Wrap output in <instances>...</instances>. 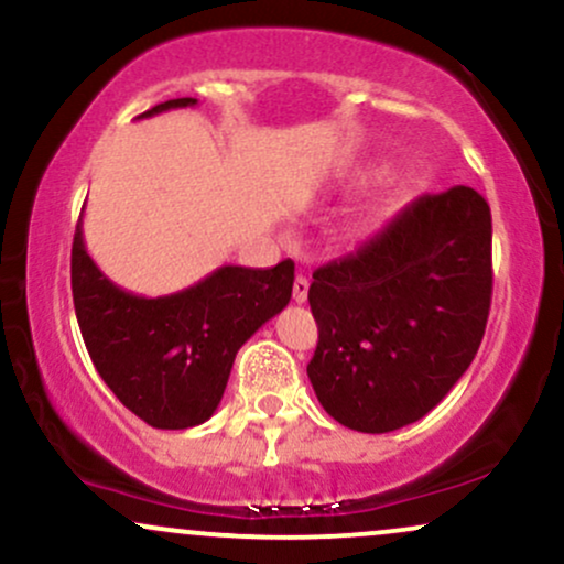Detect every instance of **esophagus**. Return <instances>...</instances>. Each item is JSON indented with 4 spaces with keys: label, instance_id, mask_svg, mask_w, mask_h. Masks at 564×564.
I'll use <instances>...</instances> for the list:
<instances>
[{
    "label": "esophagus",
    "instance_id": "1",
    "mask_svg": "<svg viewBox=\"0 0 564 564\" xmlns=\"http://www.w3.org/2000/svg\"><path fill=\"white\" fill-rule=\"evenodd\" d=\"M307 289H310V281L304 275H296L294 278V289H291V296H294L296 304L307 302Z\"/></svg>",
    "mask_w": 564,
    "mask_h": 564
}]
</instances>
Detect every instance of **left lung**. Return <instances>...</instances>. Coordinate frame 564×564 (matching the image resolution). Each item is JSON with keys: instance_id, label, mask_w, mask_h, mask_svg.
Listing matches in <instances>:
<instances>
[{"instance_id": "1", "label": "left lung", "mask_w": 564, "mask_h": 564, "mask_svg": "<svg viewBox=\"0 0 564 564\" xmlns=\"http://www.w3.org/2000/svg\"><path fill=\"white\" fill-rule=\"evenodd\" d=\"M490 206L456 185L403 206L310 283L318 347L310 384L358 432L419 422L464 377L488 323Z\"/></svg>"}]
</instances>
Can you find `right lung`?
Returning <instances> with one entry per match:
<instances>
[{"instance_id":"add662e5","label":"right lung","mask_w":564,"mask_h":564,"mask_svg":"<svg viewBox=\"0 0 564 564\" xmlns=\"http://www.w3.org/2000/svg\"><path fill=\"white\" fill-rule=\"evenodd\" d=\"M196 106L159 102L145 116ZM294 262L225 264L177 294H129L108 281L84 249L82 219L70 246V291L84 345L102 381L134 416L156 430L204 424L223 400L232 360L262 323L291 300Z\"/></svg>"}]
</instances>
